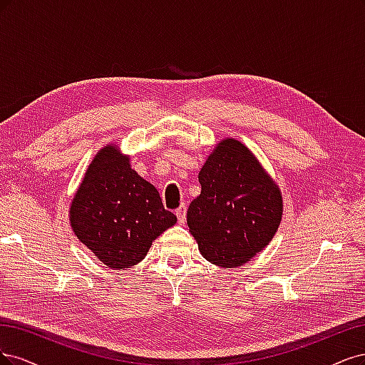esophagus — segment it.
I'll list each match as a JSON object with an SVG mask.
<instances>
[{
	"label": "esophagus",
	"instance_id": "1",
	"mask_svg": "<svg viewBox=\"0 0 365 365\" xmlns=\"http://www.w3.org/2000/svg\"><path fill=\"white\" fill-rule=\"evenodd\" d=\"M175 215H178V220H179L180 225H185V221H186V206L180 205L178 209H175Z\"/></svg>",
	"mask_w": 365,
	"mask_h": 365
}]
</instances>
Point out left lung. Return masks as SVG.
<instances>
[{
  "label": "left lung",
  "instance_id": "obj_1",
  "mask_svg": "<svg viewBox=\"0 0 365 365\" xmlns=\"http://www.w3.org/2000/svg\"><path fill=\"white\" fill-rule=\"evenodd\" d=\"M202 194L187 207L186 221L209 262L233 268L272 241L280 225L282 197L253 153L225 139L198 174Z\"/></svg>",
  "mask_w": 365,
  "mask_h": 365
}]
</instances>
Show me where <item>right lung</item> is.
Here are the masks:
<instances>
[{"label":"right lung","mask_w":365,"mask_h":365,"mask_svg":"<svg viewBox=\"0 0 365 365\" xmlns=\"http://www.w3.org/2000/svg\"><path fill=\"white\" fill-rule=\"evenodd\" d=\"M69 215L77 238L115 269L143 261L151 242L178 221L163 207L156 187L113 145L92 160Z\"/></svg>","instance_id":"add662e5"}]
</instances>
